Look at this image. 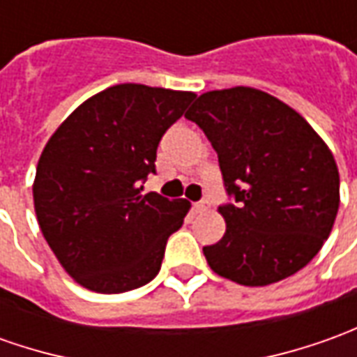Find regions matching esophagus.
<instances>
[{
  "label": "esophagus",
  "instance_id": "1",
  "mask_svg": "<svg viewBox=\"0 0 357 357\" xmlns=\"http://www.w3.org/2000/svg\"><path fill=\"white\" fill-rule=\"evenodd\" d=\"M195 209H197L199 213H207V211L211 209V201L209 199H203V201H199V203H195Z\"/></svg>",
  "mask_w": 357,
  "mask_h": 357
}]
</instances>
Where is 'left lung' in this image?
<instances>
[{
    "label": "left lung",
    "mask_w": 357,
    "mask_h": 357,
    "mask_svg": "<svg viewBox=\"0 0 357 357\" xmlns=\"http://www.w3.org/2000/svg\"><path fill=\"white\" fill-rule=\"evenodd\" d=\"M185 117L219 156L227 193L225 236L203 248L215 273L261 287L285 280L319 254L340 205L331 148L295 109L254 87L215 89Z\"/></svg>",
    "instance_id": "left-lung-1"
}]
</instances>
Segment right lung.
Here are the masks:
<instances>
[{
	"label": "right lung",
	"mask_w": 357,
	"mask_h": 357,
	"mask_svg": "<svg viewBox=\"0 0 357 357\" xmlns=\"http://www.w3.org/2000/svg\"><path fill=\"white\" fill-rule=\"evenodd\" d=\"M195 99L142 84H119L84 101L38 158L33 199L43 236L86 289L125 293L158 275L185 199L142 195L164 132Z\"/></svg>",
	"instance_id": "add662e5"
}]
</instances>
